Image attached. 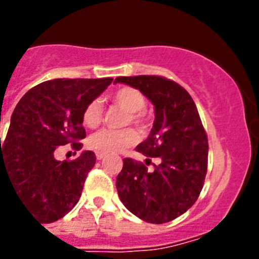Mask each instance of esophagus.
I'll list each match as a JSON object with an SVG mask.
<instances>
[{"label": "esophagus", "mask_w": 259, "mask_h": 259, "mask_svg": "<svg viewBox=\"0 0 259 259\" xmlns=\"http://www.w3.org/2000/svg\"><path fill=\"white\" fill-rule=\"evenodd\" d=\"M106 157V154H103V153H99V152H98L97 153V160H103V158Z\"/></svg>", "instance_id": "obj_1"}]
</instances>
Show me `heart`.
Masks as SVG:
<instances>
[{
	"mask_svg": "<svg viewBox=\"0 0 259 259\" xmlns=\"http://www.w3.org/2000/svg\"><path fill=\"white\" fill-rule=\"evenodd\" d=\"M111 99L115 105L127 111L125 123L132 122L137 126H141L144 123L142 110L145 109L146 99L138 90L132 89V87H122L113 94ZM101 121L102 102L101 99H94L90 102L83 111V123L87 127H97ZM137 140L138 136L133 129H102L90 136L89 145L90 148H93L99 153L113 154L123 152L126 148L134 145Z\"/></svg>",
	"mask_w": 259,
	"mask_h": 259,
	"instance_id": "1",
	"label": "heart"
}]
</instances>
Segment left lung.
<instances>
[{"instance_id": "8db88e82", "label": "left lung", "mask_w": 259, "mask_h": 259, "mask_svg": "<svg viewBox=\"0 0 259 259\" xmlns=\"http://www.w3.org/2000/svg\"><path fill=\"white\" fill-rule=\"evenodd\" d=\"M114 83L140 90L152 102L153 127L136 149L160 160L148 170L141 162L125 158L115 183L118 196L148 223L173 221L197 200L207 173L208 141L196 105L183 87L161 76H119Z\"/></svg>"}]
</instances>
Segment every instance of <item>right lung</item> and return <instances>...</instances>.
Here are the masks:
<instances>
[{"label":"right lung","mask_w":259,"mask_h":259,"mask_svg":"<svg viewBox=\"0 0 259 259\" xmlns=\"http://www.w3.org/2000/svg\"><path fill=\"white\" fill-rule=\"evenodd\" d=\"M111 82V78L42 82L20 99L12 114L0 145V177L4 170L18 199L41 223L64 217L82 195L97 160L94 152L83 150L72 161H58L55 150L70 142L75 150L82 149L83 111Z\"/></svg>","instance_id":"1"}]
</instances>
